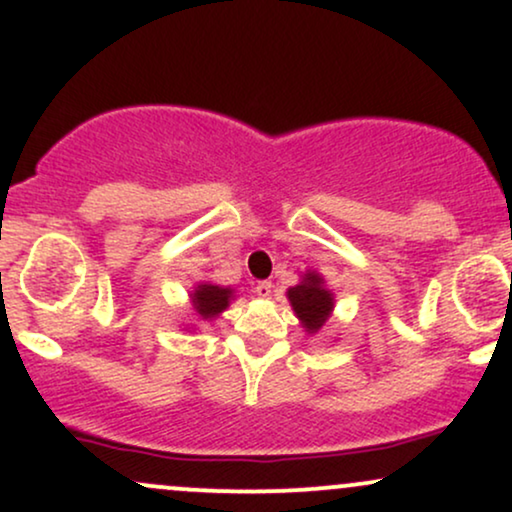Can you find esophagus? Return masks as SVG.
<instances>
[{
  "label": "esophagus",
  "instance_id": "obj_1",
  "mask_svg": "<svg viewBox=\"0 0 512 512\" xmlns=\"http://www.w3.org/2000/svg\"><path fill=\"white\" fill-rule=\"evenodd\" d=\"M271 293H274V283H271V281H260L255 286V295L262 297V300H267V297H271Z\"/></svg>",
  "mask_w": 512,
  "mask_h": 512
}]
</instances>
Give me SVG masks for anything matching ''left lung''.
Returning <instances> with one entry per match:
<instances>
[{
	"instance_id": "obj_1",
	"label": "left lung",
	"mask_w": 512,
	"mask_h": 512,
	"mask_svg": "<svg viewBox=\"0 0 512 512\" xmlns=\"http://www.w3.org/2000/svg\"><path fill=\"white\" fill-rule=\"evenodd\" d=\"M286 297L307 335L319 333L321 328L326 326V321L333 316L335 295L333 290L326 286V278H323L319 271H304L300 283L288 288Z\"/></svg>"
}]
</instances>
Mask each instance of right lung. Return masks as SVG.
<instances>
[{"mask_svg":"<svg viewBox=\"0 0 512 512\" xmlns=\"http://www.w3.org/2000/svg\"><path fill=\"white\" fill-rule=\"evenodd\" d=\"M231 300H236V293L231 288L217 286L210 281H198L189 293V302L193 309V323H181L184 331H198L200 321H215L219 314L229 309Z\"/></svg>","mask_w":512,"mask_h":512,"instance_id":"obj_1","label":"right lung"}]
</instances>
